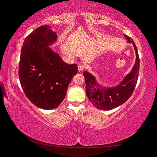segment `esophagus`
Masks as SVG:
<instances>
[{"instance_id":"esophagus-1","label":"esophagus","mask_w":157,"mask_h":157,"mask_svg":"<svg viewBox=\"0 0 157 157\" xmlns=\"http://www.w3.org/2000/svg\"><path fill=\"white\" fill-rule=\"evenodd\" d=\"M83 69H84V65L82 64V63H79V64L78 65V71L81 72V71L83 70Z\"/></svg>"}]
</instances>
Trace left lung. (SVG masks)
I'll return each mask as SVG.
<instances>
[{"instance_id": "left-lung-1", "label": "left lung", "mask_w": 157, "mask_h": 157, "mask_svg": "<svg viewBox=\"0 0 157 157\" xmlns=\"http://www.w3.org/2000/svg\"><path fill=\"white\" fill-rule=\"evenodd\" d=\"M127 42L132 43L136 53V60L130 72L115 87H103L98 83L96 77L87 71L83 76L86 84V95L95 108L109 110L124 103L131 97L135 88L139 72V56L136 46L130 37L125 34Z\"/></svg>"}]
</instances>
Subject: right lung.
Returning a JSON list of instances; mask_svg holds the SVG:
<instances>
[{"label": "right lung", "mask_w": 157, "mask_h": 157, "mask_svg": "<svg viewBox=\"0 0 157 157\" xmlns=\"http://www.w3.org/2000/svg\"><path fill=\"white\" fill-rule=\"evenodd\" d=\"M56 38L50 26H40L25 38L21 49L18 69L21 87L28 99L43 109L60 105L78 71L77 65L65 63L49 48Z\"/></svg>", "instance_id": "1"}]
</instances>
